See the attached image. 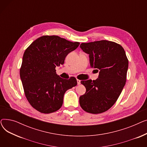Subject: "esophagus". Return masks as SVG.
<instances>
[{
  "label": "esophagus",
  "instance_id": "obj_1",
  "mask_svg": "<svg viewBox=\"0 0 147 147\" xmlns=\"http://www.w3.org/2000/svg\"><path fill=\"white\" fill-rule=\"evenodd\" d=\"M77 82H78V84H80V80L79 79H77Z\"/></svg>",
  "mask_w": 147,
  "mask_h": 147
}]
</instances>
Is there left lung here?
I'll list each match as a JSON object with an SVG mask.
<instances>
[{
	"label": "left lung",
	"mask_w": 147,
	"mask_h": 147,
	"mask_svg": "<svg viewBox=\"0 0 147 147\" xmlns=\"http://www.w3.org/2000/svg\"><path fill=\"white\" fill-rule=\"evenodd\" d=\"M80 48L89 55L91 68L99 71L98 78L82 80L86 93L79 98L82 109L88 113H104L117 101L126 81L128 59L122 46L114 42L82 43Z\"/></svg>",
	"instance_id": "left-lung-1"
}]
</instances>
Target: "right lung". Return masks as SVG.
I'll list each match as a JSON object with an SVG mask.
<instances>
[{
    "instance_id": "right-lung-1",
    "label": "right lung",
    "mask_w": 147,
    "mask_h": 147,
    "mask_svg": "<svg viewBox=\"0 0 147 147\" xmlns=\"http://www.w3.org/2000/svg\"><path fill=\"white\" fill-rule=\"evenodd\" d=\"M79 45L58 36H43L25 51L20 78L27 99L38 111L49 114L58 110L65 92L78 84L74 77L61 78L55 67L64 64L66 56Z\"/></svg>"
}]
</instances>
